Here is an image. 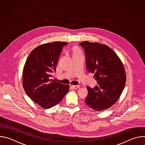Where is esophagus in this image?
Returning a JSON list of instances; mask_svg holds the SVG:
<instances>
[{
  "instance_id": "obj_1",
  "label": "esophagus",
  "mask_w": 145,
  "mask_h": 145,
  "mask_svg": "<svg viewBox=\"0 0 145 145\" xmlns=\"http://www.w3.org/2000/svg\"><path fill=\"white\" fill-rule=\"evenodd\" d=\"M80 87V85H73V86H72V87L74 89H77V88H79Z\"/></svg>"
}]
</instances>
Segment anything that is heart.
<instances>
[{
	"mask_svg": "<svg viewBox=\"0 0 145 145\" xmlns=\"http://www.w3.org/2000/svg\"><path fill=\"white\" fill-rule=\"evenodd\" d=\"M81 54L80 52H79L78 50H77L76 49H73V56H76V55H79Z\"/></svg>",
	"mask_w": 145,
	"mask_h": 145,
	"instance_id": "b5f03b06",
	"label": "heart"
}]
</instances>
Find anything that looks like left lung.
<instances>
[{
    "label": "left lung",
    "instance_id": "obj_1",
    "mask_svg": "<svg viewBox=\"0 0 145 145\" xmlns=\"http://www.w3.org/2000/svg\"><path fill=\"white\" fill-rule=\"evenodd\" d=\"M86 57L87 70L95 73L98 85L87 86L86 104L91 108L103 111L113 106L119 99L126 81V74L121 61L106 45L84 41L79 44Z\"/></svg>",
    "mask_w": 145,
    "mask_h": 145
}]
</instances>
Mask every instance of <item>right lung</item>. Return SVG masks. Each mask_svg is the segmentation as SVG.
Wrapping results in <instances>:
<instances>
[{
	"instance_id": "obj_1",
	"label": "right lung",
	"mask_w": 145,
	"mask_h": 145,
	"mask_svg": "<svg viewBox=\"0 0 145 145\" xmlns=\"http://www.w3.org/2000/svg\"><path fill=\"white\" fill-rule=\"evenodd\" d=\"M66 42H49L33 49L25 64L22 85L28 96L45 109L50 108L64 98L69 85L61 84L50 79L56 71L59 54Z\"/></svg>"
}]
</instances>
